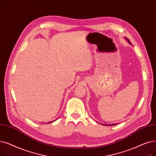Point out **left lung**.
I'll return each mask as SVG.
<instances>
[{"label":"left lung","mask_w":156,"mask_h":156,"mask_svg":"<svg viewBox=\"0 0 156 156\" xmlns=\"http://www.w3.org/2000/svg\"><path fill=\"white\" fill-rule=\"evenodd\" d=\"M125 39L127 40V41L130 44H131V42H130V41H129V39H128L127 37H125ZM115 124H107V125H108V126H109V125H110V126H112V125H113H113H115ZM103 125H104V124H103ZM107 125L106 124V126H107Z\"/></svg>","instance_id":"obj_1"}]
</instances>
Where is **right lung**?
<instances>
[{
  "label": "right lung",
  "instance_id": "obj_1",
  "mask_svg": "<svg viewBox=\"0 0 156 156\" xmlns=\"http://www.w3.org/2000/svg\"><path fill=\"white\" fill-rule=\"evenodd\" d=\"M48 123H50V122H48Z\"/></svg>",
  "mask_w": 156,
  "mask_h": 156
}]
</instances>
